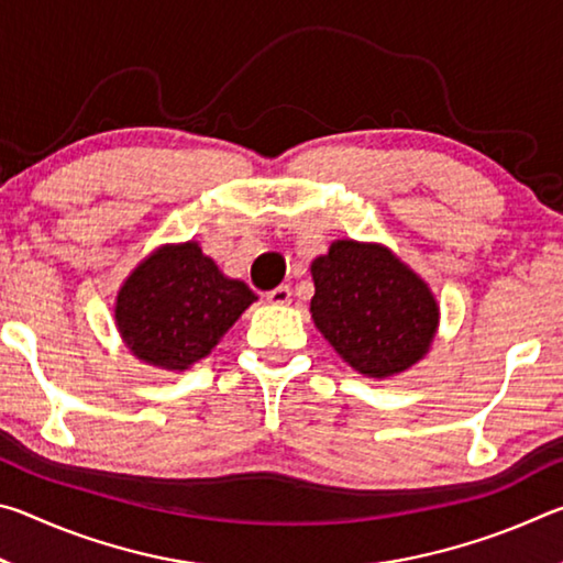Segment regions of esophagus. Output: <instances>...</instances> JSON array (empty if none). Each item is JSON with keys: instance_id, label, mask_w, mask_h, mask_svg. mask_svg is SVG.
Here are the masks:
<instances>
[{"instance_id": "1", "label": "esophagus", "mask_w": 563, "mask_h": 563, "mask_svg": "<svg viewBox=\"0 0 563 563\" xmlns=\"http://www.w3.org/2000/svg\"><path fill=\"white\" fill-rule=\"evenodd\" d=\"M265 298H268V302H273V305H288L290 302V288H288V285H278V288L265 292Z\"/></svg>"}]
</instances>
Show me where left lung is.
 Wrapping results in <instances>:
<instances>
[{"instance_id": "obj_1", "label": "left lung", "mask_w": 563, "mask_h": 563, "mask_svg": "<svg viewBox=\"0 0 563 563\" xmlns=\"http://www.w3.org/2000/svg\"><path fill=\"white\" fill-rule=\"evenodd\" d=\"M310 273L316 328L355 373L389 379L430 355L440 302L387 245L338 238Z\"/></svg>"}]
</instances>
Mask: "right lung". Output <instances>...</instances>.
I'll return each instance as SVG.
<instances>
[{"mask_svg":"<svg viewBox=\"0 0 563 563\" xmlns=\"http://www.w3.org/2000/svg\"><path fill=\"white\" fill-rule=\"evenodd\" d=\"M258 300L243 280L228 278L198 241L151 251L113 302V322L144 365L186 373L223 340L235 320Z\"/></svg>","mask_w":563,"mask_h":563,"instance_id":"obj_1","label":"right lung"}]
</instances>
